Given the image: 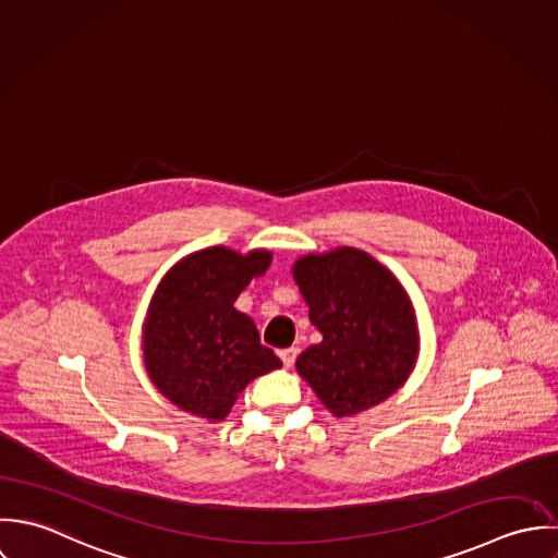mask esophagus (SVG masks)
Here are the masks:
<instances>
[{"instance_id":"esophagus-1","label":"esophagus","mask_w":558,"mask_h":558,"mask_svg":"<svg viewBox=\"0 0 558 558\" xmlns=\"http://www.w3.org/2000/svg\"><path fill=\"white\" fill-rule=\"evenodd\" d=\"M298 353H300V349H298V347H289V349H282V351H280V360H282V364H284L287 368H289V366H293V362H295Z\"/></svg>"}]
</instances>
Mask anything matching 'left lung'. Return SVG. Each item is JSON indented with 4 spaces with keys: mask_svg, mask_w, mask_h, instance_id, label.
I'll list each match as a JSON object with an SVG mask.
<instances>
[{
    "mask_svg": "<svg viewBox=\"0 0 558 558\" xmlns=\"http://www.w3.org/2000/svg\"><path fill=\"white\" fill-rule=\"evenodd\" d=\"M293 278L324 340L300 353L295 368L335 416H353L410 377L418 324L397 276L371 254L336 247L295 260Z\"/></svg>",
    "mask_w": 558,
    "mask_h": 558,
    "instance_id": "left-lung-1",
    "label": "left lung"
}]
</instances>
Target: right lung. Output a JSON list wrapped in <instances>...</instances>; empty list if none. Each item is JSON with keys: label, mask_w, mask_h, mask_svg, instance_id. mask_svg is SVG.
I'll use <instances>...</instances> for the list:
<instances>
[{"label": "right lung", "mask_w": 558, "mask_h": 558, "mask_svg": "<svg viewBox=\"0 0 558 558\" xmlns=\"http://www.w3.org/2000/svg\"><path fill=\"white\" fill-rule=\"evenodd\" d=\"M271 265V252L223 245L181 258L159 282L144 322V366L157 390L183 412L223 421L239 392L280 368L254 322L234 300Z\"/></svg>", "instance_id": "add662e5"}]
</instances>
